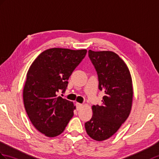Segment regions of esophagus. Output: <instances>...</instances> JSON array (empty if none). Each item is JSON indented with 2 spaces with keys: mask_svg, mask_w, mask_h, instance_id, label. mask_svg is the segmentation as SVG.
Listing matches in <instances>:
<instances>
[{
  "mask_svg": "<svg viewBox=\"0 0 159 159\" xmlns=\"http://www.w3.org/2000/svg\"><path fill=\"white\" fill-rule=\"evenodd\" d=\"M76 106V110H80L81 108H82V107L83 106V105L82 104H80V103H77Z\"/></svg>",
  "mask_w": 159,
  "mask_h": 159,
  "instance_id": "1",
  "label": "esophagus"
}]
</instances>
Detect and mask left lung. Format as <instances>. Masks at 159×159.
Segmentation results:
<instances>
[{"instance_id": "1", "label": "left lung", "mask_w": 159, "mask_h": 159, "mask_svg": "<svg viewBox=\"0 0 159 159\" xmlns=\"http://www.w3.org/2000/svg\"><path fill=\"white\" fill-rule=\"evenodd\" d=\"M89 57L98 73L99 89L105 95L101 105L92 106L93 116L84 127L90 138L103 141L112 137L129 116L132 79L127 64L113 51L89 50Z\"/></svg>"}]
</instances>
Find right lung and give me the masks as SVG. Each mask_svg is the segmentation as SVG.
Listing matches in <instances>:
<instances>
[{"label": "right lung", "mask_w": 159, "mask_h": 159, "mask_svg": "<svg viewBox=\"0 0 159 159\" xmlns=\"http://www.w3.org/2000/svg\"><path fill=\"white\" fill-rule=\"evenodd\" d=\"M87 51L51 48L30 66L23 90L24 107L34 127L47 137L60 135L74 115L73 102L57 94L65 91L70 76Z\"/></svg>", "instance_id": "add662e5"}]
</instances>
